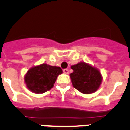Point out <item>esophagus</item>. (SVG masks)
Listing matches in <instances>:
<instances>
[{
    "label": "esophagus",
    "mask_w": 130,
    "mask_h": 130,
    "mask_svg": "<svg viewBox=\"0 0 130 130\" xmlns=\"http://www.w3.org/2000/svg\"><path fill=\"white\" fill-rule=\"evenodd\" d=\"M63 72H64V73L68 74V72H69V71H68V69H64V70H63Z\"/></svg>",
    "instance_id": "esophagus-1"
}]
</instances>
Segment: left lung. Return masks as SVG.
<instances>
[{"instance_id": "8db88e82", "label": "left lung", "mask_w": 130, "mask_h": 130, "mask_svg": "<svg viewBox=\"0 0 130 130\" xmlns=\"http://www.w3.org/2000/svg\"><path fill=\"white\" fill-rule=\"evenodd\" d=\"M73 70L70 74L73 87L85 94H89L98 90L102 81L99 70L84 62L71 66Z\"/></svg>"}]
</instances>
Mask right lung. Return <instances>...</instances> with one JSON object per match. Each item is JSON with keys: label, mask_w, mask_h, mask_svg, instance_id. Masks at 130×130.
Instances as JSON below:
<instances>
[{"label": "right lung", "mask_w": 130, "mask_h": 130, "mask_svg": "<svg viewBox=\"0 0 130 130\" xmlns=\"http://www.w3.org/2000/svg\"><path fill=\"white\" fill-rule=\"evenodd\" d=\"M61 73L60 67L42 64L30 68L24 79L28 90L36 94H43L53 87L57 77Z\"/></svg>", "instance_id": "right-lung-1"}]
</instances>
